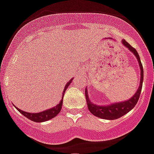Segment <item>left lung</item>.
Returning <instances> with one entry per match:
<instances>
[{
  "label": "left lung",
  "instance_id": "1",
  "mask_svg": "<svg viewBox=\"0 0 154 154\" xmlns=\"http://www.w3.org/2000/svg\"><path fill=\"white\" fill-rule=\"evenodd\" d=\"M122 44L125 45V47H127L128 48L134 53V55L136 56L138 61H139V66H140L141 70V78H140V85H139V88L137 90L136 93L135 95L131 97L129 100L125 102H121V103H117L114 104H111L109 106H97L95 104H93L90 99L88 98V95L87 88L85 89V97H86V101H87L88 107L89 111L92 113L93 115H95V117H98L99 118L106 119V120H115V119L120 118L127 113H128L129 111L135 107L136 105V103H138V100L140 96L141 91H142V87H143V68L142 63H141L140 58L139 55L132 46L129 45L127 41L125 40L122 41Z\"/></svg>",
  "mask_w": 154,
  "mask_h": 154
}]
</instances>
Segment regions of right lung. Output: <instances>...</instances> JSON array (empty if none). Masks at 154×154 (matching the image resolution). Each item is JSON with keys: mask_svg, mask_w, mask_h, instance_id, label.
Segmentation results:
<instances>
[{"mask_svg": "<svg viewBox=\"0 0 154 154\" xmlns=\"http://www.w3.org/2000/svg\"><path fill=\"white\" fill-rule=\"evenodd\" d=\"M72 80L68 82V83L66 85L65 88H64V90H63V96H62V100L60 101V103L58 104L57 106H55V107L51 108V109H46L45 111H42V112H40V113H28V112H25V111H23L21 109H19V108H16L23 115H24L26 117H27L28 119H29L30 121H34V122H44V121H47L48 120H51V118L55 117L56 115L59 114V113L60 112L62 109V105H63V96H64V94H65V91L66 90V88H68L69 85H70Z\"/></svg>", "mask_w": 154, "mask_h": 154, "instance_id": "add662e5", "label": "right lung"}]
</instances>
